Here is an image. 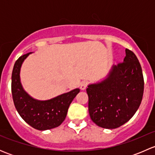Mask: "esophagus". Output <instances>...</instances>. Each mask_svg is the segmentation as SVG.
I'll use <instances>...</instances> for the list:
<instances>
[{
    "label": "esophagus",
    "instance_id": "esophagus-1",
    "mask_svg": "<svg viewBox=\"0 0 155 155\" xmlns=\"http://www.w3.org/2000/svg\"><path fill=\"white\" fill-rule=\"evenodd\" d=\"M87 86V82H85V81H84V82H82V83H81L80 89H81V90H82V91L85 90Z\"/></svg>",
    "mask_w": 155,
    "mask_h": 155
}]
</instances>
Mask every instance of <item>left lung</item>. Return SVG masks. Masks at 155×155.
Listing matches in <instances>:
<instances>
[{
    "label": "left lung",
    "instance_id": "obj_1",
    "mask_svg": "<svg viewBox=\"0 0 155 155\" xmlns=\"http://www.w3.org/2000/svg\"><path fill=\"white\" fill-rule=\"evenodd\" d=\"M122 63L113 65L101 82L87 85L88 111L97 126L115 129L127 122L140 107L144 91L141 65L126 48Z\"/></svg>",
    "mask_w": 155,
    "mask_h": 155
}]
</instances>
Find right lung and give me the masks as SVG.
Here are the masks:
<instances>
[{"mask_svg":"<svg viewBox=\"0 0 155 155\" xmlns=\"http://www.w3.org/2000/svg\"><path fill=\"white\" fill-rule=\"evenodd\" d=\"M31 52L19 57L12 73V95L17 112L26 123L39 130H46L61 124L67 116L68 108L79 93L75 88L46 101H39L24 90L20 79V71L24 61Z\"/></svg>","mask_w":155,"mask_h":155,"instance_id":"add662e5","label":"right lung"}]
</instances>
